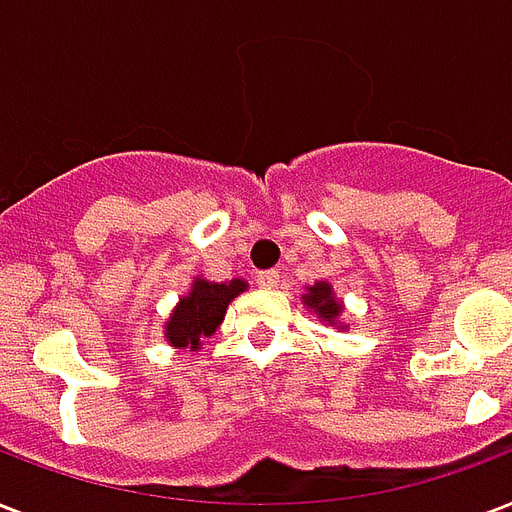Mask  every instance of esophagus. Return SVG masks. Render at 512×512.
Wrapping results in <instances>:
<instances>
[{"mask_svg": "<svg viewBox=\"0 0 512 512\" xmlns=\"http://www.w3.org/2000/svg\"><path fill=\"white\" fill-rule=\"evenodd\" d=\"M256 283H259L261 288H277V285H280V272H277V269L259 272V275H256Z\"/></svg>", "mask_w": 512, "mask_h": 512, "instance_id": "esophagus-1", "label": "esophagus"}]
</instances>
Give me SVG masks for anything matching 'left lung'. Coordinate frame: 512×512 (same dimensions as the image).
<instances>
[{"instance_id": "1", "label": "left lung", "mask_w": 512, "mask_h": 512, "mask_svg": "<svg viewBox=\"0 0 512 512\" xmlns=\"http://www.w3.org/2000/svg\"><path fill=\"white\" fill-rule=\"evenodd\" d=\"M304 301H307L310 310H318L323 320H334L342 312V304L334 299V291H331L328 283H315L312 288H307Z\"/></svg>"}]
</instances>
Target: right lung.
Segmentation results:
<instances>
[{
  "label": "right lung",
  "instance_id": "1",
  "mask_svg": "<svg viewBox=\"0 0 512 512\" xmlns=\"http://www.w3.org/2000/svg\"><path fill=\"white\" fill-rule=\"evenodd\" d=\"M245 291L243 280L232 283H208V280H194V288L189 296L178 301L173 318L165 326V336L173 347H189L200 350L202 339L216 334L221 320L227 315L229 301L237 293Z\"/></svg>",
  "mask_w": 512,
  "mask_h": 512
}]
</instances>
